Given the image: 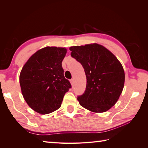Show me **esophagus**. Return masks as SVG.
I'll list each match as a JSON object with an SVG mask.
<instances>
[{
    "mask_svg": "<svg viewBox=\"0 0 148 148\" xmlns=\"http://www.w3.org/2000/svg\"><path fill=\"white\" fill-rule=\"evenodd\" d=\"M70 83H71V86L73 87V84H74V80H73V79H71V80H70Z\"/></svg>",
    "mask_w": 148,
    "mask_h": 148,
    "instance_id": "1",
    "label": "esophagus"
}]
</instances>
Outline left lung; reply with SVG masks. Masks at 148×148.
<instances>
[{"mask_svg":"<svg viewBox=\"0 0 148 148\" xmlns=\"http://www.w3.org/2000/svg\"><path fill=\"white\" fill-rule=\"evenodd\" d=\"M71 56L82 65L86 89L77 97L80 104L94 113H103L119 100L125 83V72L112 52L96 43L70 47Z\"/></svg>","mask_w":148,"mask_h":148,"instance_id":"1","label":"left lung"}]
</instances>
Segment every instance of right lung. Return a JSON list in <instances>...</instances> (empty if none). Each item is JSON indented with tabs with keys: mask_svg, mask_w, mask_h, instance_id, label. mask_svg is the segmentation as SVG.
<instances>
[{
	"mask_svg": "<svg viewBox=\"0 0 148 148\" xmlns=\"http://www.w3.org/2000/svg\"><path fill=\"white\" fill-rule=\"evenodd\" d=\"M66 52L65 47H44L35 52L23 67L19 75L21 92L36 112L46 114L59 109L71 88L62 68Z\"/></svg>",
	"mask_w": 148,
	"mask_h": 148,
	"instance_id": "right-lung-1",
	"label": "right lung"
}]
</instances>
